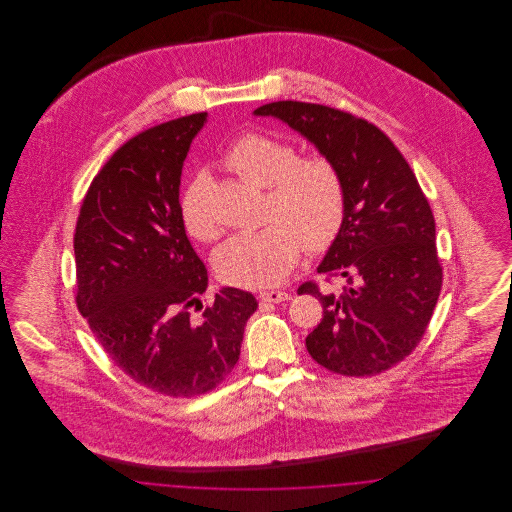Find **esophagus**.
Segmentation results:
<instances>
[{
    "mask_svg": "<svg viewBox=\"0 0 512 512\" xmlns=\"http://www.w3.org/2000/svg\"><path fill=\"white\" fill-rule=\"evenodd\" d=\"M259 299L265 301V303H280V301L290 299V295L286 292H280V290H268V292L259 293Z\"/></svg>",
    "mask_w": 512,
    "mask_h": 512,
    "instance_id": "34e87169",
    "label": "esophagus"
}]
</instances>
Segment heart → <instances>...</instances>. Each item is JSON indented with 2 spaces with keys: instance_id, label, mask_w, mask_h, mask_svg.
Here are the masks:
<instances>
[{
  "instance_id": "obj_1",
  "label": "heart",
  "mask_w": 512,
  "mask_h": 512,
  "mask_svg": "<svg viewBox=\"0 0 512 512\" xmlns=\"http://www.w3.org/2000/svg\"><path fill=\"white\" fill-rule=\"evenodd\" d=\"M224 163L247 182L267 188V224L234 236L215 255L224 282L247 288L280 284L301 247L320 253L334 244L345 219V182L330 157H299L292 142L251 132L226 149ZM180 217L195 240H219L222 226L209 203L207 176L199 174L182 195Z\"/></svg>"
}]
</instances>
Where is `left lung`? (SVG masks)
<instances>
[{"label": "left lung", "mask_w": 512, "mask_h": 512, "mask_svg": "<svg viewBox=\"0 0 512 512\" xmlns=\"http://www.w3.org/2000/svg\"><path fill=\"white\" fill-rule=\"evenodd\" d=\"M255 115L276 117L330 157L345 182V219L318 272L343 278L340 295L309 280L297 293L322 303L305 345L318 365L343 376H374L420 343L443 280L436 220L413 169L372 122L328 105L274 101Z\"/></svg>", "instance_id": "1"}]
</instances>
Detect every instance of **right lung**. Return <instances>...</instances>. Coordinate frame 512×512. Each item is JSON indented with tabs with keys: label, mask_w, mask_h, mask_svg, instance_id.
<instances>
[{
	"label": "right lung",
	"mask_w": 512,
	"mask_h": 512,
	"mask_svg": "<svg viewBox=\"0 0 512 512\" xmlns=\"http://www.w3.org/2000/svg\"><path fill=\"white\" fill-rule=\"evenodd\" d=\"M207 113L147 128L94 176L74 230L76 307L111 361L147 390L195 397L240 359L257 299L222 288L203 305L207 268L180 217V176ZM202 313L195 318L191 307Z\"/></svg>",
	"instance_id": "add662e5"
}]
</instances>
